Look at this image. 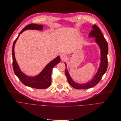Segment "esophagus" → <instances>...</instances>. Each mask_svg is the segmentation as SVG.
<instances>
[{
  "label": "esophagus",
  "mask_w": 121,
  "mask_h": 121,
  "mask_svg": "<svg viewBox=\"0 0 121 121\" xmlns=\"http://www.w3.org/2000/svg\"><path fill=\"white\" fill-rule=\"evenodd\" d=\"M60 59L62 60H65L67 59V56L65 55V54H61L60 56Z\"/></svg>",
  "instance_id": "esophagus-1"
}]
</instances>
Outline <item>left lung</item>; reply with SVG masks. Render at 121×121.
I'll return each instance as SVG.
<instances>
[{
    "mask_svg": "<svg viewBox=\"0 0 121 121\" xmlns=\"http://www.w3.org/2000/svg\"><path fill=\"white\" fill-rule=\"evenodd\" d=\"M92 30L89 34L90 37H95L97 43L99 44L101 50V62L100 67L97 73L91 81L87 84H79L75 83L71 78L66 68L65 70V73L67 79V81L72 87L76 89H87L94 87L98 84L101 80L103 75L106 72L108 67V59L107 54L108 51V44L106 39L103 36V34L99 29V28L96 25H94L92 26ZM66 67V65L65 64Z\"/></svg>",
    "mask_w": 121,
    "mask_h": 121,
    "instance_id": "left-lung-1",
    "label": "left lung"
}]
</instances>
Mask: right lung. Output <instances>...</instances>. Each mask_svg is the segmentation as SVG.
I'll return each instance as SVG.
<instances>
[{
  "label": "right lung",
  "mask_w": 121,
  "mask_h": 121,
  "mask_svg": "<svg viewBox=\"0 0 121 121\" xmlns=\"http://www.w3.org/2000/svg\"><path fill=\"white\" fill-rule=\"evenodd\" d=\"M43 26L42 25L34 24H31L26 26L20 32L18 36L15 40L12 48L13 68L15 75L18 77L23 84L31 88L38 89H44L48 88L50 86L51 84V73L52 72L54 67L60 62V57L57 56L53 60L50 62L39 75L34 77H27L20 71L18 65L17 64L14 55V46L15 43L20 34L24 32L25 30L29 29L42 30L43 29Z\"/></svg>",
  "instance_id": "add662e5"
}]
</instances>
